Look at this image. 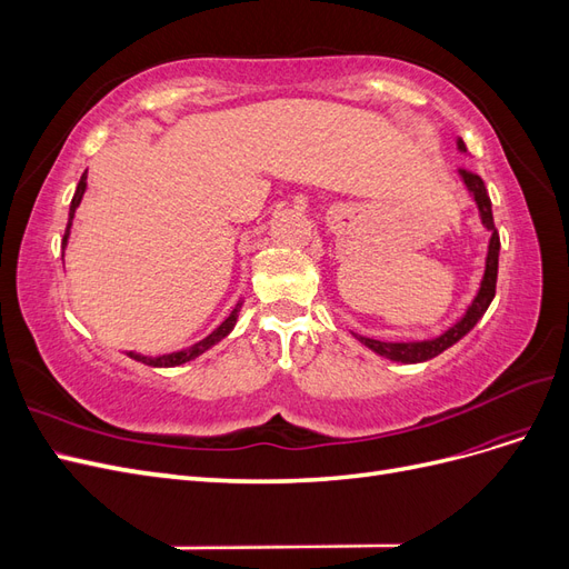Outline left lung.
Listing matches in <instances>:
<instances>
[{
    "label": "left lung",
    "mask_w": 569,
    "mask_h": 569,
    "mask_svg": "<svg viewBox=\"0 0 569 569\" xmlns=\"http://www.w3.org/2000/svg\"><path fill=\"white\" fill-rule=\"evenodd\" d=\"M458 149L465 151L462 140H458ZM460 178L465 182V187L470 189V194L477 201V209L481 216V222H485L487 230H491V239H489V253H487V270H485V280H481V287L477 291L475 301L470 303L465 316L446 330L441 337L437 339H427V341H380V339H368V337H358L360 343H366L368 349H372L375 353H380L389 360H399V363H422V360L435 358L439 353H443L449 347H453L456 341H460L465 335H468L472 327L479 322V318L487 313L489 303L496 297V278H498V249H501V239H498V230L493 226V213H491V199L487 194L485 180H481L472 170L460 168Z\"/></svg>",
    "instance_id": "8db88e82"
}]
</instances>
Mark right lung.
<instances>
[{"label": "right lung", "instance_id": "obj_1", "mask_svg": "<svg viewBox=\"0 0 569 569\" xmlns=\"http://www.w3.org/2000/svg\"><path fill=\"white\" fill-rule=\"evenodd\" d=\"M84 187H88V170H84L80 182H78V187H76V194H73V201H71V211H68V226H66V232H63V247H66L68 232H71V226H73L76 209L80 206V199H82V194H84ZM239 308H242V303H237V308L226 318V322H222V325L218 327V330H213L206 339L197 341L194 347L182 349V351H173V353H166V356H157V358L140 356V353H132V351H130L128 356L134 358V360H140V363H144V366H153V368H176V366H182V363H187V360H192V358L201 356L203 351H209V349L213 347V343H218L220 339H226V337L232 332V327H234L237 316H239Z\"/></svg>", "mask_w": 569, "mask_h": 569}]
</instances>
